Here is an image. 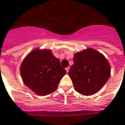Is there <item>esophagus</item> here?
I'll list each match as a JSON object with an SVG mask.
<instances>
[{"mask_svg": "<svg viewBox=\"0 0 125 125\" xmlns=\"http://www.w3.org/2000/svg\"><path fill=\"white\" fill-rule=\"evenodd\" d=\"M65 70H66V71L67 73L69 72V67H66V68H65Z\"/></svg>", "mask_w": 125, "mask_h": 125, "instance_id": "esophagus-1", "label": "esophagus"}]
</instances>
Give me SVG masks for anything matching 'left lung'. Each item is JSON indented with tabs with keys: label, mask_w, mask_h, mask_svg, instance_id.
Instances as JSON below:
<instances>
[{
	"label": "left lung",
	"mask_w": 125,
	"mask_h": 125,
	"mask_svg": "<svg viewBox=\"0 0 125 125\" xmlns=\"http://www.w3.org/2000/svg\"><path fill=\"white\" fill-rule=\"evenodd\" d=\"M74 64L68 74L74 89L83 95H91L99 91L110 76V65L102 54L87 49L74 54Z\"/></svg>",
	"instance_id": "obj_1"
}]
</instances>
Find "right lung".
<instances>
[{"mask_svg":"<svg viewBox=\"0 0 125 125\" xmlns=\"http://www.w3.org/2000/svg\"><path fill=\"white\" fill-rule=\"evenodd\" d=\"M20 71L24 84L39 95L54 91L67 73L50 50L39 49L34 50L24 58Z\"/></svg>","mask_w":125,"mask_h":125,"instance_id":"right-lung-1","label":"right lung"}]
</instances>
